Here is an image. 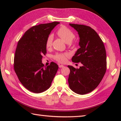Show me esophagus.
<instances>
[{
    "mask_svg": "<svg viewBox=\"0 0 121 121\" xmlns=\"http://www.w3.org/2000/svg\"><path fill=\"white\" fill-rule=\"evenodd\" d=\"M64 66H64V65H59V67L60 68H63Z\"/></svg>",
    "mask_w": 121,
    "mask_h": 121,
    "instance_id": "1",
    "label": "esophagus"
}]
</instances>
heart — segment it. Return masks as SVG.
Segmentation results:
<instances>
[{"instance_id": "1", "label": "heart", "mask_w": 121, "mask_h": 121, "mask_svg": "<svg viewBox=\"0 0 121 121\" xmlns=\"http://www.w3.org/2000/svg\"><path fill=\"white\" fill-rule=\"evenodd\" d=\"M56 33H57L59 37H60L67 43H71L75 38V35H74L73 32L66 27L63 26L59 28L57 32H56ZM52 40L53 36L50 35L48 37L47 40H46V47L47 48L50 47L51 46V44H52ZM67 56V54L57 53L55 56V59L56 61L60 62H65L66 60Z\"/></svg>"}]
</instances>
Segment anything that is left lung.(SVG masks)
<instances>
[{
	"label": "left lung",
	"instance_id": "obj_1",
	"mask_svg": "<svg viewBox=\"0 0 121 121\" xmlns=\"http://www.w3.org/2000/svg\"><path fill=\"white\" fill-rule=\"evenodd\" d=\"M79 37V48L72 58L74 62H81L79 69L68 65L70 73L68 83L70 89L75 93L85 95L98 86L106 72V51L101 38L91 27L71 24Z\"/></svg>",
	"mask_w": 121,
	"mask_h": 121
}]
</instances>
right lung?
Masks as SVG:
<instances>
[{
    "mask_svg": "<svg viewBox=\"0 0 121 121\" xmlns=\"http://www.w3.org/2000/svg\"><path fill=\"white\" fill-rule=\"evenodd\" d=\"M58 22L33 26L18 42L14 59V69L19 81L25 88L34 93L49 88L58 69L56 63L44 66L43 55L47 52L46 40Z\"/></svg>",
    "mask_w": 121,
    "mask_h": 121,
    "instance_id": "1",
    "label": "right lung"
}]
</instances>
